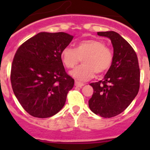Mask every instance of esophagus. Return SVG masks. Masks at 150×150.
<instances>
[{
  "instance_id": "34e87169",
  "label": "esophagus",
  "mask_w": 150,
  "mask_h": 150,
  "mask_svg": "<svg viewBox=\"0 0 150 150\" xmlns=\"http://www.w3.org/2000/svg\"><path fill=\"white\" fill-rule=\"evenodd\" d=\"M75 86H77V87H82V86H84V83H83L81 82H79V81H75Z\"/></svg>"
}]
</instances>
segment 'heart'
<instances>
[{"instance_id": "heart-1", "label": "heart", "mask_w": 150, "mask_h": 150, "mask_svg": "<svg viewBox=\"0 0 150 150\" xmlns=\"http://www.w3.org/2000/svg\"><path fill=\"white\" fill-rule=\"evenodd\" d=\"M64 65L68 69L73 68L82 59L83 64L70 72L75 79L85 81L94 75L107 72L113 61L112 50L99 39H87L80 41L75 48L65 47L61 52Z\"/></svg>"}]
</instances>
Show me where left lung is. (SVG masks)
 Masks as SVG:
<instances>
[{
	"label": "left lung",
	"instance_id": "8db88e82",
	"mask_svg": "<svg viewBox=\"0 0 150 150\" xmlns=\"http://www.w3.org/2000/svg\"><path fill=\"white\" fill-rule=\"evenodd\" d=\"M111 40L113 61L104 79L90 83L93 93L88 101L91 110L102 117L122 112L137 96L140 86V69L132 46L114 31L98 32Z\"/></svg>",
	"mask_w": 150,
	"mask_h": 150
}]
</instances>
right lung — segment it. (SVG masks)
Listing matches in <instances>:
<instances>
[{
	"instance_id": "right-lung-1",
	"label": "right lung",
	"mask_w": 150,
	"mask_h": 150,
	"mask_svg": "<svg viewBox=\"0 0 150 150\" xmlns=\"http://www.w3.org/2000/svg\"><path fill=\"white\" fill-rule=\"evenodd\" d=\"M73 36L62 33H40L18 48L11 69L12 89L30 115L46 118L65 104L74 79L66 72L61 52Z\"/></svg>"
}]
</instances>
